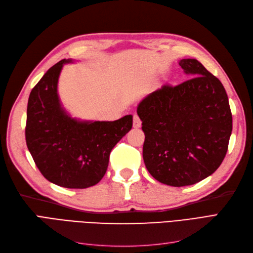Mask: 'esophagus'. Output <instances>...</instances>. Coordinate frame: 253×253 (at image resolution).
I'll use <instances>...</instances> for the list:
<instances>
[{"label": "esophagus", "mask_w": 253, "mask_h": 253, "mask_svg": "<svg viewBox=\"0 0 253 253\" xmlns=\"http://www.w3.org/2000/svg\"><path fill=\"white\" fill-rule=\"evenodd\" d=\"M133 126L135 128H138V127L141 126V120L138 117V115H136V114L134 115V117H133Z\"/></svg>", "instance_id": "obj_1"}]
</instances>
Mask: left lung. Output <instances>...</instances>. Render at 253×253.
<instances>
[{
  "label": "left lung",
  "mask_w": 253,
  "mask_h": 253,
  "mask_svg": "<svg viewBox=\"0 0 253 253\" xmlns=\"http://www.w3.org/2000/svg\"><path fill=\"white\" fill-rule=\"evenodd\" d=\"M179 65L192 79L163 85L137 108L145 135L143 162L159 182L183 187L208 177L223 163L232 114L221 82L195 59Z\"/></svg>",
  "instance_id": "obj_1"
}]
</instances>
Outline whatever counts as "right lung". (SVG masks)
Masks as SVG:
<instances>
[{
	"label": "right lung",
	"mask_w": 253,
	"mask_h": 253,
	"mask_svg": "<svg viewBox=\"0 0 253 253\" xmlns=\"http://www.w3.org/2000/svg\"><path fill=\"white\" fill-rule=\"evenodd\" d=\"M63 59L51 66L28 98L25 138L41 174L68 189H85L102 179L112 149L133 126V116L115 121H79L61 106L58 79Z\"/></svg>",
	"instance_id": "1"
}]
</instances>
